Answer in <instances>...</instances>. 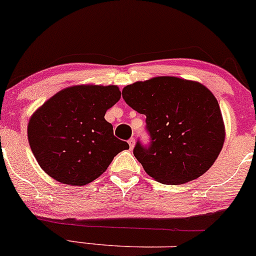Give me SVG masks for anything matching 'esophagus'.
Wrapping results in <instances>:
<instances>
[{
	"label": "esophagus",
	"instance_id": "obj_1",
	"mask_svg": "<svg viewBox=\"0 0 256 256\" xmlns=\"http://www.w3.org/2000/svg\"><path fill=\"white\" fill-rule=\"evenodd\" d=\"M134 143H136L134 138H130V140H128V146H130V149H134Z\"/></svg>",
	"mask_w": 256,
	"mask_h": 256
}]
</instances>
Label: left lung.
<instances>
[{
  "label": "left lung",
  "instance_id": "8db88e82",
  "mask_svg": "<svg viewBox=\"0 0 256 256\" xmlns=\"http://www.w3.org/2000/svg\"><path fill=\"white\" fill-rule=\"evenodd\" d=\"M122 98L146 116L150 142L138 140L134 155L158 182H188L217 160L226 130L217 98L205 86L161 76L126 86Z\"/></svg>",
  "mask_w": 256,
  "mask_h": 256
}]
</instances>
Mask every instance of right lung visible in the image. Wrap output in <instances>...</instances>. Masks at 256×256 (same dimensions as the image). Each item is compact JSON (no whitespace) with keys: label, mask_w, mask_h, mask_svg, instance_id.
Listing matches in <instances>:
<instances>
[{"label":"right lung","mask_w":256,"mask_h":256,"mask_svg":"<svg viewBox=\"0 0 256 256\" xmlns=\"http://www.w3.org/2000/svg\"><path fill=\"white\" fill-rule=\"evenodd\" d=\"M120 95L116 86H74L36 110L27 134L33 155L46 174L66 184L83 186L128 149L104 119Z\"/></svg>","instance_id":"add662e5"}]
</instances>
